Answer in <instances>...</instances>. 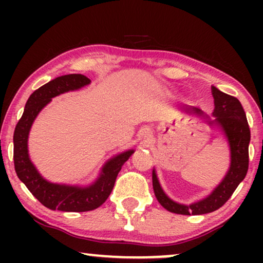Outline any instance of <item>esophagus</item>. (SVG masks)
Wrapping results in <instances>:
<instances>
[{
  "instance_id": "34e87169",
  "label": "esophagus",
  "mask_w": 263,
  "mask_h": 263,
  "mask_svg": "<svg viewBox=\"0 0 263 263\" xmlns=\"http://www.w3.org/2000/svg\"><path fill=\"white\" fill-rule=\"evenodd\" d=\"M142 136H143V139H145V141L147 142L151 139V133L149 132H143Z\"/></svg>"
}]
</instances>
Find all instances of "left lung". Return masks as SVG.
<instances>
[{
  "mask_svg": "<svg viewBox=\"0 0 263 263\" xmlns=\"http://www.w3.org/2000/svg\"><path fill=\"white\" fill-rule=\"evenodd\" d=\"M212 95L214 98V110L212 114L215 117L214 120H211L199 107L183 105L179 107V110L184 114L195 115L196 117H200L201 120L206 121L212 127L218 128L221 132L230 147V167L222 181L215 186L210 195L190 204L178 203L170 199L161 188L156 168H153L152 182L154 194L161 206L171 213L199 215L217 211L231 197L248 172L250 129L242 104L235 97L219 91L214 86H212Z\"/></svg>",
  "mask_w": 263,
  "mask_h": 263,
  "instance_id": "obj_1",
  "label": "left lung"
}]
</instances>
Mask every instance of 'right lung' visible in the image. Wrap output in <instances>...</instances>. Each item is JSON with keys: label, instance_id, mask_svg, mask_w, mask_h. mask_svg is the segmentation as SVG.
Listing matches in <instances>:
<instances>
[{"label": "right lung", "instance_id": "obj_1", "mask_svg": "<svg viewBox=\"0 0 263 263\" xmlns=\"http://www.w3.org/2000/svg\"><path fill=\"white\" fill-rule=\"evenodd\" d=\"M91 84L87 77L68 74L59 77L32 93L28 98L21 118L14 130V166L17 177L35 199L49 210L62 212L93 211L105 202L112 192L118 172L134 149H128L110 158L103 165L102 171L91 184L69 185L51 183L39 174L28 156L27 141L31 127L38 114L51 102L53 97L69 91H77Z\"/></svg>", "mask_w": 263, "mask_h": 263}]
</instances>
